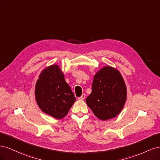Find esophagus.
<instances>
[{
    "label": "esophagus",
    "mask_w": 160,
    "mask_h": 160,
    "mask_svg": "<svg viewBox=\"0 0 160 160\" xmlns=\"http://www.w3.org/2000/svg\"><path fill=\"white\" fill-rule=\"evenodd\" d=\"M85 98V94H82V95L80 97V98H78L79 100H84Z\"/></svg>",
    "instance_id": "obj_1"
}]
</instances>
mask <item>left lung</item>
I'll return each instance as SVG.
<instances>
[{
	"mask_svg": "<svg viewBox=\"0 0 160 160\" xmlns=\"http://www.w3.org/2000/svg\"><path fill=\"white\" fill-rule=\"evenodd\" d=\"M126 99L127 88L118 69L105 66L96 72L86 103L97 118L102 121L115 118Z\"/></svg>",
	"mask_w": 160,
	"mask_h": 160,
	"instance_id": "1",
	"label": "left lung"
}]
</instances>
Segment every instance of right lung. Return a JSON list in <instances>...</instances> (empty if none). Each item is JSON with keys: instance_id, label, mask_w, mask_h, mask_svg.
<instances>
[{"instance_id": "obj_1", "label": "right lung", "mask_w": 160, "mask_h": 160, "mask_svg": "<svg viewBox=\"0 0 160 160\" xmlns=\"http://www.w3.org/2000/svg\"><path fill=\"white\" fill-rule=\"evenodd\" d=\"M35 95L42 112L57 119L65 118L76 100L63 72L56 64L47 67L41 72Z\"/></svg>"}]
</instances>
